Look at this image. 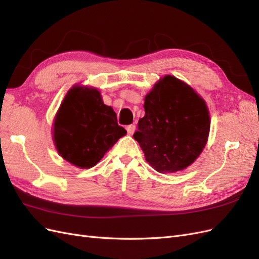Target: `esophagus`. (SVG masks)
I'll return each mask as SVG.
<instances>
[{
	"label": "esophagus",
	"mask_w": 259,
	"mask_h": 259,
	"mask_svg": "<svg viewBox=\"0 0 259 259\" xmlns=\"http://www.w3.org/2000/svg\"><path fill=\"white\" fill-rule=\"evenodd\" d=\"M135 130H136V126H135L134 124H131V125H127V126H126V131H127V133H128L130 135H133V134H134Z\"/></svg>",
	"instance_id": "34e87169"
}]
</instances>
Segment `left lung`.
I'll return each mask as SVG.
<instances>
[{
	"label": "left lung",
	"instance_id": "left-lung-1",
	"mask_svg": "<svg viewBox=\"0 0 259 259\" xmlns=\"http://www.w3.org/2000/svg\"><path fill=\"white\" fill-rule=\"evenodd\" d=\"M144 108L134 139L155 170L174 173L197 160L210 123L205 101L189 85L165 75L147 94Z\"/></svg>",
	"mask_w": 259,
	"mask_h": 259
}]
</instances>
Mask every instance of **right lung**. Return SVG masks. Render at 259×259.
I'll use <instances>...</instances> for the list:
<instances>
[{
	"label": "right lung",
	"mask_w": 259,
	"mask_h": 259,
	"mask_svg": "<svg viewBox=\"0 0 259 259\" xmlns=\"http://www.w3.org/2000/svg\"><path fill=\"white\" fill-rule=\"evenodd\" d=\"M126 134L96 89L73 86L54 120V143L66 161L80 168L95 166Z\"/></svg>",
	"instance_id": "right-lung-1"
}]
</instances>
